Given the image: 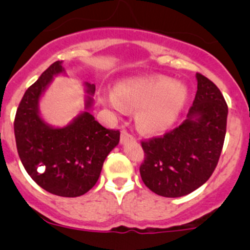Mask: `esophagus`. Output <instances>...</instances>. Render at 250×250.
Masks as SVG:
<instances>
[{"mask_svg": "<svg viewBox=\"0 0 250 250\" xmlns=\"http://www.w3.org/2000/svg\"><path fill=\"white\" fill-rule=\"evenodd\" d=\"M128 140H133V135H130L127 130H123L121 133V143H125Z\"/></svg>", "mask_w": 250, "mask_h": 250, "instance_id": "obj_1", "label": "esophagus"}]
</instances>
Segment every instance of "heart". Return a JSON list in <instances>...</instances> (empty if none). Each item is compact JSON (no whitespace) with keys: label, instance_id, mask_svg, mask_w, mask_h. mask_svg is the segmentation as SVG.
Instances as JSON below:
<instances>
[{"label":"heart","instance_id":"1","mask_svg":"<svg viewBox=\"0 0 250 250\" xmlns=\"http://www.w3.org/2000/svg\"><path fill=\"white\" fill-rule=\"evenodd\" d=\"M105 104L115 112L137 110L138 128L147 134H160L179 120L188 104V89L183 82L162 75L121 81L116 90L103 93Z\"/></svg>","mask_w":250,"mask_h":250}]
</instances>
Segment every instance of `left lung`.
I'll return each mask as SVG.
<instances>
[{
    "label": "left lung",
    "instance_id": "8db88e82",
    "mask_svg": "<svg viewBox=\"0 0 250 250\" xmlns=\"http://www.w3.org/2000/svg\"><path fill=\"white\" fill-rule=\"evenodd\" d=\"M197 93L186 120L178 128L143 141L144 184L163 197H183L203 185L215 169L223 150L228 105L219 88L196 74Z\"/></svg>",
    "mask_w": 250,
    "mask_h": 250
}]
</instances>
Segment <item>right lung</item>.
Listing matches in <instances>:
<instances>
[{"label":"right lung","instance_id":"right-lung-1","mask_svg":"<svg viewBox=\"0 0 250 250\" xmlns=\"http://www.w3.org/2000/svg\"><path fill=\"white\" fill-rule=\"evenodd\" d=\"M67 76L62 62H55L25 92L14 120L20 161L32 180L62 197L84 195L98 181L103 163L120 143V132L103 127L90 110L95 84L84 82V107L64 127L49 125L40 102L54 77Z\"/></svg>","mask_w":250,"mask_h":250}]
</instances>
